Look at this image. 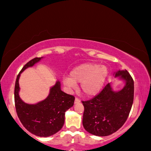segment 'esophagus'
<instances>
[{
    "label": "esophagus",
    "instance_id": "obj_1",
    "mask_svg": "<svg viewBox=\"0 0 151 151\" xmlns=\"http://www.w3.org/2000/svg\"><path fill=\"white\" fill-rule=\"evenodd\" d=\"M80 101H81L80 99H78V98H77V97H76V98L75 99V104L79 103V102H80Z\"/></svg>",
    "mask_w": 151,
    "mask_h": 151
}]
</instances>
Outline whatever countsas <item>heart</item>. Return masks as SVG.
<instances>
[{"mask_svg": "<svg viewBox=\"0 0 151 151\" xmlns=\"http://www.w3.org/2000/svg\"><path fill=\"white\" fill-rule=\"evenodd\" d=\"M107 75L105 66L94 63H84L73 69L70 76L63 78V83L70 88L81 83L82 93L86 96H93L101 91Z\"/></svg>", "mask_w": 151, "mask_h": 151, "instance_id": "b5f03b06", "label": "heart"}]
</instances>
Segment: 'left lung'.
Wrapping results in <instances>:
<instances>
[{"label": "left lung", "instance_id": "left-lung-1", "mask_svg": "<svg viewBox=\"0 0 151 151\" xmlns=\"http://www.w3.org/2000/svg\"><path fill=\"white\" fill-rule=\"evenodd\" d=\"M126 81L119 91L107 84L91 99L82 101L84 106L83 125L87 132L97 136H107L117 131L127 120L134 99V81L127 70H119Z\"/></svg>", "mask_w": 151, "mask_h": 151}]
</instances>
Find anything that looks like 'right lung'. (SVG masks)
Wrapping results in <instances>:
<instances>
[{
  "label": "right lung",
  "instance_id": "obj_1",
  "mask_svg": "<svg viewBox=\"0 0 151 151\" xmlns=\"http://www.w3.org/2000/svg\"><path fill=\"white\" fill-rule=\"evenodd\" d=\"M41 58H35L29 61L20 73L28 67L39 62ZM17 76L14 88V101L17 115L24 127L31 133L40 137H48L58 132L63 127L65 113L73 106L75 97L61 91L58 81L50 89L47 98L37 104H28L20 99L19 95V79Z\"/></svg>",
  "mask_w": 151,
  "mask_h": 151
}]
</instances>
